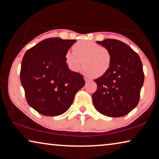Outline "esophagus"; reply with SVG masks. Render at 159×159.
I'll return each instance as SVG.
<instances>
[{
    "label": "esophagus",
    "mask_w": 159,
    "mask_h": 159,
    "mask_svg": "<svg viewBox=\"0 0 159 159\" xmlns=\"http://www.w3.org/2000/svg\"><path fill=\"white\" fill-rule=\"evenodd\" d=\"M85 80H86V83H88V82H89L90 81V80H90L89 79H88V78H85Z\"/></svg>",
    "instance_id": "obj_1"
}]
</instances>
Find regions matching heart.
Returning a JSON list of instances; mask_svg holds the SVG:
<instances>
[{"mask_svg":"<svg viewBox=\"0 0 159 159\" xmlns=\"http://www.w3.org/2000/svg\"><path fill=\"white\" fill-rule=\"evenodd\" d=\"M73 49L74 51H68L66 53V63L73 71H78L84 64L85 75L99 78L109 69L112 57L105 47L91 41H81L73 46Z\"/></svg>","mask_w":159,"mask_h":159,"instance_id":"heart-1","label":"heart"}]
</instances>
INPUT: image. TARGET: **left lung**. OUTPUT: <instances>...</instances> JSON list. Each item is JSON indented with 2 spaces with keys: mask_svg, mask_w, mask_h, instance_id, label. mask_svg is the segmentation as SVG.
Segmentation results:
<instances>
[{
  "mask_svg": "<svg viewBox=\"0 0 159 159\" xmlns=\"http://www.w3.org/2000/svg\"><path fill=\"white\" fill-rule=\"evenodd\" d=\"M112 57L109 69L95 79L97 90L92 95L96 109L108 117H120L136 107L144 81L140 57L131 47L116 39L96 41Z\"/></svg>",
  "mask_w": 159,
  "mask_h": 159,
  "instance_id": "left-lung-1",
  "label": "left lung"
}]
</instances>
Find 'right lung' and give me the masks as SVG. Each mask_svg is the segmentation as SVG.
I'll use <instances>...</instances> for the list:
<instances>
[{
    "mask_svg": "<svg viewBox=\"0 0 159 159\" xmlns=\"http://www.w3.org/2000/svg\"><path fill=\"white\" fill-rule=\"evenodd\" d=\"M75 40L49 38L28 49L23 56L20 82L30 107L47 116L65 113L77 91L84 86V77L68 68L66 53Z\"/></svg>",
    "mask_w": 159,
    "mask_h": 159,
    "instance_id": "right-lung-1",
    "label": "right lung"
}]
</instances>
